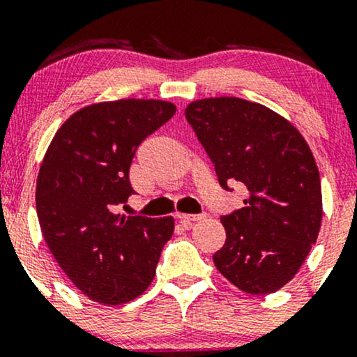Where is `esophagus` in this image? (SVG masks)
<instances>
[{
    "mask_svg": "<svg viewBox=\"0 0 357 357\" xmlns=\"http://www.w3.org/2000/svg\"><path fill=\"white\" fill-rule=\"evenodd\" d=\"M202 218H203V215H178V220L181 221L183 225L192 223V221H198V220H202Z\"/></svg>",
    "mask_w": 357,
    "mask_h": 357,
    "instance_id": "34e87169",
    "label": "esophagus"
}]
</instances>
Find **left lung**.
<instances>
[{
  "label": "left lung",
  "mask_w": 357,
  "mask_h": 357,
  "mask_svg": "<svg viewBox=\"0 0 357 357\" xmlns=\"http://www.w3.org/2000/svg\"><path fill=\"white\" fill-rule=\"evenodd\" d=\"M188 122L215 165L218 181L241 183L245 206L221 216L227 241L213 255L225 278L252 296L292 280L317 240L321 176L312 151L287 119L238 97L195 100Z\"/></svg>",
  "instance_id": "left-lung-1"
}]
</instances>
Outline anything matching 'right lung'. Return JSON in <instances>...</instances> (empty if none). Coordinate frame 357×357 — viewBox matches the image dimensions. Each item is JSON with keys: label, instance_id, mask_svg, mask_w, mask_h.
I'll list each match as a JSON object with an SVG mask.
<instances>
[{"label": "right lung", "instance_id": "1", "mask_svg": "<svg viewBox=\"0 0 357 357\" xmlns=\"http://www.w3.org/2000/svg\"><path fill=\"white\" fill-rule=\"evenodd\" d=\"M154 99L99 102L77 110L53 136L36 179L43 238L65 275L90 301L121 305L151 285L174 218L116 215L134 190L139 144L174 116Z\"/></svg>", "mask_w": 357, "mask_h": 357}]
</instances>
